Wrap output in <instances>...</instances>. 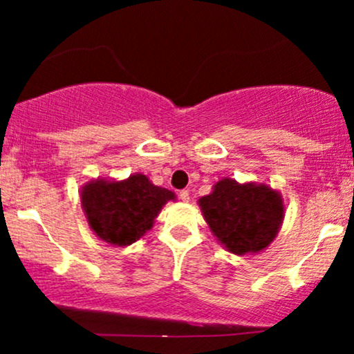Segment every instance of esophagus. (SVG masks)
I'll return each mask as SVG.
<instances>
[{"mask_svg": "<svg viewBox=\"0 0 354 354\" xmlns=\"http://www.w3.org/2000/svg\"><path fill=\"white\" fill-rule=\"evenodd\" d=\"M180 200L188 203L189 201V191L188 189H181L180 191Z\"/></svg>", "mask_w": 354, "mask_h": 354, "instance_id": "34e87169", "label": "esophagus"}]
</instances>
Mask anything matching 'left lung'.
I'll return each mask as SVG.
<instances>
[{"label": "left lung", "mask_w": 354, "mask_h": 354, "mask_svg": "<svg viewBox=\"0 0 354 354\" xmlns=\"http://www.w3.org/2000/svg\"><path fill=\"white\" fill-rule=\"evenodd\" d=\"M198 205L211 233L226 251L238 256L270 246L284 218L283 196L265 183L223 178Z\"/></svg>", "instance_id": "obj_1"}]
</instances>
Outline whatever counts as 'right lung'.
Segmentation results:
<instances>
[{
	"label": "right lung",
	"instance_id": "obj_1",
	"mask_svg": "<svg viewBox=\"0 0 354 354\" xmlns=\"http://www.w3.org/2000/svg\"><path fill=\"white\" fill-rule=\"evenodd\" d=\"M176 200L173 191L154 186L146 174L126 180H91L81 186V206L89 228L101 241L128 246L154 225L161 208Z\"/></svg>",
	"mask_w": 354,
	"mask_h": 354
}]
</instances>
